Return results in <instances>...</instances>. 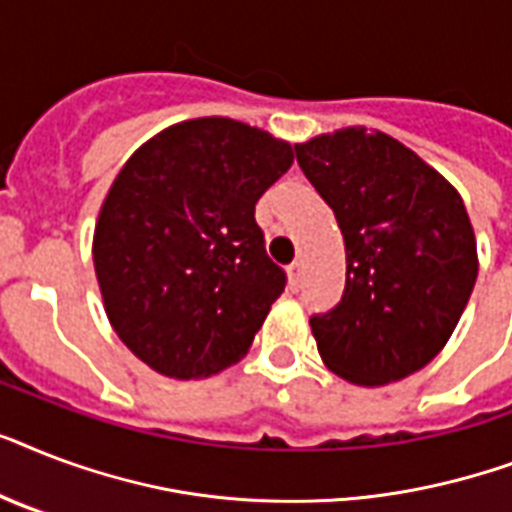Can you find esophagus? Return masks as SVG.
I'll list each match as a JSON object with an SVG mask.
<instances>
[{
    "mask_svg": "<svg viewBox=\"0 0 512 512\" xmlns=\"http://www.w3.org/2000/svg\"><path fill=\"white\" fill-rule=\"evenodd\" d=\"M289 287L295 289V292L303 287V263H300V260H295V263L289 265Z\"/></svg>",
    "mask_w": 512,
    "mask_h": 512,
    "instance_id": "esophagus-1",
    "label": "esophagus"
}]
</instances>
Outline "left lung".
<instances>
[{
  "instance_id": "8db88e82",
  "label": "left lung",
  "mask_w": 512,
  "mask_h": 512,
  "mask_svg": "<svg viewBox=\"0 0 512 512\" xmlns=\"http://www.w3.org/2000/svg\"><path fill=\"white\" fill-rule=\"evenodd\" d=\"M345 239V289L311 327L324 364L356 385L409 377L438 356L476 287L460 193L382 132L348 127L295 146Z\"/></svg>"
}]
</instances>
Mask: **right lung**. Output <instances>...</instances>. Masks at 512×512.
<instances>
[{
  "label": "right lung",
  "instance_id": "1",
  "mask_svg": "<svg viewBox=\"0 0 512 512\" xmlns=\"http://www.w3.org/2000/svg\"><path fill=\"white\" fill-rule=\"evenodd\" d=\"M292 159L284 140L207 116L148 140L116 175L92 260L116 335L151 369L196 380L247 353L287 287L255 204Z\"/></svg>",
  "mask_w": 512,
  "mask_h": 512
}]
</instances>
